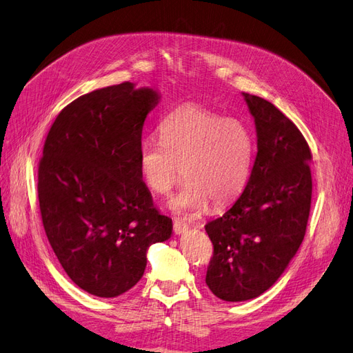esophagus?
Returning <instances> with one entry per match:
<instances>
[{"label":"esophagus","mask_w":353,"mask_h":353,"mask_svg":"<svg viewBox=\"0 0 353 353\" xmlns=\"http://www.w3.org/2000/svg\"><path fill=\"white\" fill-rule=\"evenodd\" d=\"M188 231V225L184 222H179V221H175L174 222V232L178 234V236H181V234H185Z\"/></svg>","instance_id":"esophagus-1"}]
</instances>
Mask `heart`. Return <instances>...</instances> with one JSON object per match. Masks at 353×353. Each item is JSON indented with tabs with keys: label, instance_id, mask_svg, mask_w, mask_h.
Here are the masks:
<instances>
[{
	"label": "heart",
	"instance_id": "obj_1",
	"mask_svg": "<svg viewBox=\"0 0 353 353\" xmlns=\"http://www.w3.org/2000/svg\"><path fill=\"white\" fill-rule=\"evenodd\" d=\"M159 137L160 143H143L138 166L145 185L159 194L169 193L184 169L187 184L169 200L176 215L196 216L209 203L225 206L248 185L254 141L241 121L185 104L165 117Z\"/></svg>",
	"mask_w": 353,
	"mask_h": 353
}]
</instances>
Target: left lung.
<instances>
[{
	"label": "left lung",
	"mask_w": 353,
	"mask_h": 353,
	"mask_svg": "<svg viewBox=\"0 0 353 353\" xmlns=\"http://www.w3.org/2000/svg\"><path fill=\"white\" fill-rule=\"evenodd\" d=\"M243 97L258 153L241 196L205 225L213 244L206 284L225 302L250 301L280 279L303 241L312 196V154L302 132L272 103Z\"/></svg>",
	"instance_id": "obj_1"
}]
</instances>
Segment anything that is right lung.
Instances as JSON below:
<instances>
[{"mask_svg":"<svg viewBox=\"0 0 353 353\" xmlns=\"http://www.w3.org/2000/svg\"><path fill=\"white\" fill-rule=\"evenodd\" d=\"M157 90L123 82L63 109L38 170L44 230L60 265L82 290L116 297L141 280L148 248L172 236L140 174L138 154Z\"/></svg>","mask_w":353,"mask_h":353,"instance_id":"1","label":"right lung"}]
</instances>
